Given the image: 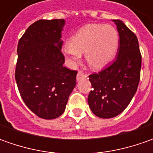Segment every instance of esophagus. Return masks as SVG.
Here are the masks:
<instances>
[{"mask_svg":"<svg viewBox=\"0 0 153 153\" xmlns=\"http://www.w3.org/2000/svg\"><path fill=\"white\" fill-rule=\"evenodd\" d=\"M86 77H87V75L83 73L82 71H78V73L76 75V80L77 81H79L82 78H86Z\"/></svg>","mask_w":153,"mask_h":153,"instance_id":"esophagus-1","label":"esophagus"}]
</instances>
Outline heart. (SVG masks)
Wrapping results in <instances>:
<instances>
[{
    "mask_svg": "<svg viewBox=\"0 0 153 153\" xmlns=\"http://www.w3.org/2000/svg\"><path fill=\"white\" fill-rule=\"evenodd\" d=\"M119 43L117 30L111 25H87L74 34L62 52L70 65L75 66L84 53L93 69H101L114 59Z\"/></svg>",
    "mask_w": 153,
    "mask_h": 153,
    "instance_id": "obj_1",
    "label": "heart"
}]
</instances>
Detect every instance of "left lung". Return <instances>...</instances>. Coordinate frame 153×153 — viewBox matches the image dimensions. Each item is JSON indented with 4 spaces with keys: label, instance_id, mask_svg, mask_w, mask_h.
<instances>
[{
    "label": "left lung",
    "instance_id": "8db88e82",
    "mask_svg": "<svg viewBox=\"0 0 153 153\" xmlns=\"http://www.w3.org/2000/svg\"><path fill=\"white\" fill-rule=\"evenodd\" d=\"M119 34L117 58L99 73L89 76L92 90L88 102L100 118H111L123 112L135 94L140 82L141 54L136 36L119 19H113Z\"/></svg>",
    "mask_w": 153,
    "mask_h": 153
}]
</instances>
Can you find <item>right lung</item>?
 <instances>
[{"instance_id":"obj_1","label":"right lung","mask_w":153,"mask_h":153,"mask_svg":"<svg viewBox=\"0 0 153 153\" xmlns=\"http://www.w3.org/2000/svg\"><path fill=\"white\" fill-rule=\"evenodd\" d=\"M64 19L36 21L19 42L15 79L28 108L39 117L61 116L76 86L77 72L63 65Z\"/></svg>"}]
</instances>
